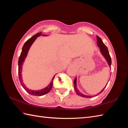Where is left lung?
Segmentation results:
<instances>
[{"mask_svg": "<svg viewBox=\"0 0 128 128\" xmlns=\"http://www.w3.org/2000/svg\"><path fill=\"white\" fill-rule=\"evenodd\" d=\"M97 46L100 47V52H101V53L102 54V55L104 57L105 59H106V60H107V62H108V65H109L110 67L111 63H112V60H111V58H110V55L109 52H108V48H107V47H106V46L104 44V43H103L101 38H100L98 36H97ZM74 85L75 90L76 92V94L78 95H79V96H80L81 97H86V98H91V97H92V96H87V95L83 94L82 93H81V92H80V91L78 90V89L77 88V85H76V78H75V80L74 81ZM107 85H106V86H107ZM106 86H105V88L106 87ZM104 88H103L102 90L100 92V93L97 94H97H99L102 93V92L103 91V90H104ZM95 96H96V95H95Z\"/></svg>", "mask_w": 128, "mask_h": 128, "instance_id": "obj_1", "label": "left lung"}]
</instances>
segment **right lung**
<instances>
[{
	"mask_svg": "<svg viewBox=\"0 0 128 128\" xmlns=\"http://www.w3.org/2000/svg\"><path fill=\"white\" fill-rule=\"evenodd\" d=\"M41 34H42V32H39V33H37L36 34H34V36H32L31 38H30L28 39L25 43V44H24V45L23 46V47L22 48V51H21L20 56V57H19L18 62V76H19V80H20L21 85H22L23 88L25 89L29 94L33 95V96H43V95L48 93V92L50 91V90L52 89V88L53 82V79H54V77H55L56 75L54 76L53 78H52V79L50 83L49 84L47 88H46L42 90H40L34 91V90H31L28 89L25 85H24L23 81H22V76H21V72H22V66L23 62H24L25 59L26 58V57L27 56V54H28V52L30 48L31 45L32 44V43H33L34 40H36L37 37L41 36ZM42 36H46V35L42 34Z\"/></svg>",
	"mask_w": 128,
	"mask_h": 128,
	"instance_id": "1",
	"label": "right lung"
}]
</instances>
